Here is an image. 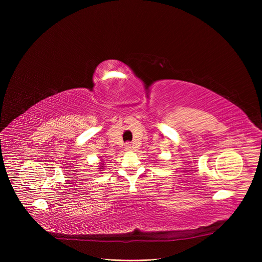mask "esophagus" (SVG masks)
Segmentation results:
<instances>
[{
  "mask_svg": "<svg viewBox=\"0 0 262 262\" xmlns=\"http://www.w3.org/2000/svg\"><path fill=\"white\" fill-rule=\"evenodd\" d=\"M132 147H133V146H132L130 143H128V142L125 143V148H126V149H132Z\"/></svg>",
  "mask_w": 262,
  "mask_h": 262,
  "instance_id": "obj_1",
  "label": "esophagus"
}]
</instances>
